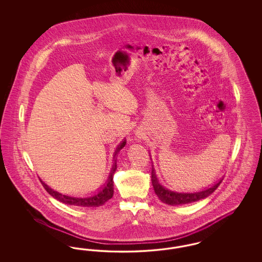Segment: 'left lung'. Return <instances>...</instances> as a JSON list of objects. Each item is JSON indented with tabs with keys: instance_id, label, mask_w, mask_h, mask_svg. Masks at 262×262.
I'll list each match as a JSON object with an SVG mask.
<instances>
[{
	"instance_id": "obj_1",
	"label": "left lung",
	"mask_w": 262,
	"mask_h": 262,
	"mask_svg": "<svg viewBox=\"0 0 262 262\" xmlns=\"http://www.w3.org/2000/svg\"><path fill=\"white\" fill-rule=\"evenodd\" d=\"M151 181H152V186L154 187V191H155L156 195L162 202L168 204V205H183V204L191 203V202H194L198 200H203V199L209 196L212 192L222 183V180H220L214 186L208 187L206 189H202L201 191H196V192H189V193L177 192V191H172V190L161 186V184L159 183L156 174L154 172V168H152V172H151Z\"/></svg>"
}]
</instances>
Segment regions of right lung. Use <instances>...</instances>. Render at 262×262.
Here are the masks:
<instances>
[{
	"mask_svg": "<svg viewBox=\"0 0 262 262\" xmlns=\"http://www.w3.org/2000/svg\"><path fill=\"white\" fill-rule=\"evenodd\" d=\"M125 143H126V141L124 139V141H122V143L117 147V149L115 151L114 158L116 157V155L118 154V152L120 150L124 148ZM116 170H117V159L114 160L111 174L109 176L106 184L103 186V187H101V189L97 193L91 194L90 196H86V198H74V196L64 195V194H62V193H60V192L54 190L53 188L48 187L41 180H40V182L50 195H52L54 199L64 203V204L74 205V206H77V207H85V208L99 207L101 205H103L106 201L111 200L113 198V194H114V181H113V178H114V174H115Z\"/></svg>",
	"mask_w": 262,
	"mask_h": 262,
	"instance_id": "1",
	"label": "right lung"
}]
</instances>
